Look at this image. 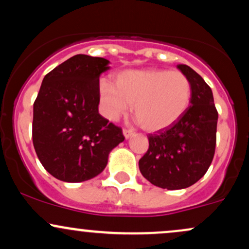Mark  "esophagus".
<instances>
[{"label": "esophagus", "instance_id": "34e87169", "mask_svg": "<svg viewBox=\"0 0 249 249\" xmlns=\"http://www.w3.org/2000/svg\"><path fill=\"white\" fill-rule=\"evenodd\" d=\"M133 130H131V128H124V130H123V134H124L125 139L131 138V137L133 136Z\"/></svg>", "mask_w": 249, "mask_h": 249}]
</instances>
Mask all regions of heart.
I'll return each instance as SVG.
<instances>
[{
    "label": "heart",
    "mask_w": 249,
    "mask_h": 249,
    "mask_svg": "<svg viewBox=\"0 0 249 249\" xmlns=\"http://www.w3.org/2000/svg\"><path fill=\"white\" fill-rule=\"evenodd\" d=\"M191 97V82L179 71L124 70L116 76L115 85L99 84V101L107 118L116 121L133 104L137 121L150 132L176 124L186 112Z\"/></svg>",
    "instance_id": "heart-1"
}]
</instances>
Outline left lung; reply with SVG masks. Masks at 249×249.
I'll use <instances>...</instances> for the list:
<instances>
[{
	"label": "left lung",
	"instance_id": "8db88e82",
	"mask_svg": "<svg viewBox=\"0 0 249 249\" xmlns=\"http://www.w3.org/2000/svg\"><path fill=\"white\" fill-rule=\"evenodd\" d=\"M192 87L191 107L172 126L148 134L139 170L154 186L181 190L207 172L215 152L218 111L211 88L192 68L178 64Z\"/></svg>",
	"mask_w": 249,
	"mask_h": 249
}]
</instances>
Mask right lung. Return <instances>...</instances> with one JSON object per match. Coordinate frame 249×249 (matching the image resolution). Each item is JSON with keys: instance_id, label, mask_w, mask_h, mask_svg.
<instances>
[{"instance_id": "add662e5", "label": "right lung", "mask_w": 249, "mask_h": 249, "mask_svg": "<svg viewBox=\"0 0 249 249\" xmlns=\"http://www.w3.org/2000/svg\"><path fill=\"white\" fill-rule=\"evenodd\" d=\"M108 64L102 57L76 55L43 78L34 103L33 142L43 167L56 179L95 178L124 142L122 128L98 112L99 77Z\"/></svg>"}]
</instances>
